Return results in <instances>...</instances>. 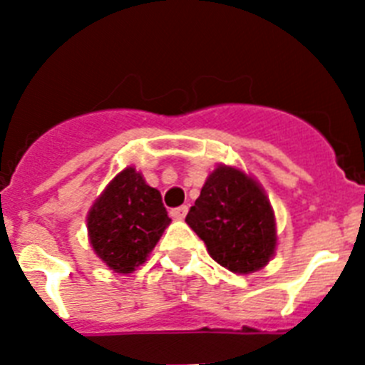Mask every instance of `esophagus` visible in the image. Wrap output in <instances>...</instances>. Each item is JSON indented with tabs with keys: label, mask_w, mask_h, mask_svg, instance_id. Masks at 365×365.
<instances>
[{
	"label": "esophagus",
	"mask_w": 365,
	"mask_h": 365,
	"mask_svg": "<svg viewBox=\"0 0 365 365\" xmlns=\"http://www.w3.org/2000/svg\"><path fill=\"white\" fill-rule=\"evenodd\" d=\"M186 214H188V206L186 205L177 206V208H172V210H170V215H172L173 219H185Z\"/></svg>",
	"instance_id": "1"
}]
</instances>
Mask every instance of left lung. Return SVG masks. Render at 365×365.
<instances>
[{
	"mask_svg": "<svg viewBox=\"0 0 365 365\" xmlns=\"http://www.w3.org/2000/svg\"><path fill=\"white\" fill-rule=\"evenodd\" d=\"M186 222L210 256L232 272L248 274L269 263L276 248L272 206L256 180L219 166L190 208Z\"/></svg>",
	"mask_w": 365,
	"mask_h": 365,
	"instance_id": "1",
	"label": "left lung"
}]
</instances>
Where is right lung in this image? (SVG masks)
Returning <instances> with one entry per match:
<instances>
[{"label":"right lung","mask_w":365,"mask_h":365,"mask_svg":"<svg viewBox=\"0 0 365 365\" xmlns=\"http://www.w3.org/2000/svg\"><path fill=\"white\" fill-rule=\"evenodd\" d=\"M170 221L159 190L135 168H125L96 199L87 228L96 256L115 272L128 274L143 265Z\"/></svg>","instance_id":"1"}]
</instances>
